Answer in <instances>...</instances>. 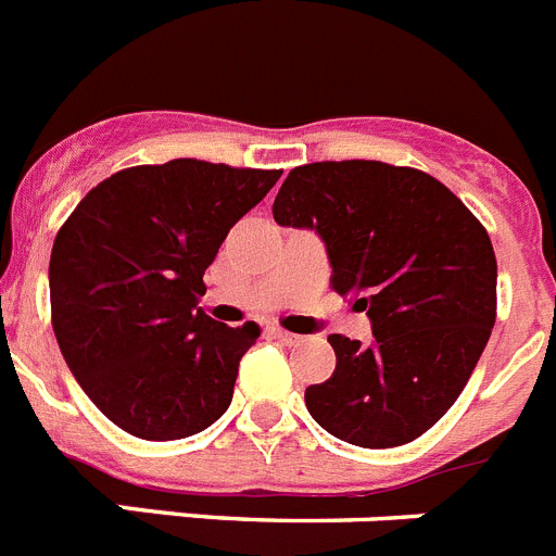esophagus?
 Instances as JSON below:
<instances>
[{"mask_svg": "<svg viewBox=\"0 0 556 556\" xmlns=\"http://www.w3.org/2000/svg\"><path fill=\"white\" fill-rule=\"evenodd\" d=\"M273 337H275V339H281L283 345H301V342H303L301 333L283 331V328H273Z\"/></svg>", "mask_w": 556, "mask_h": 556, "instance_id": "obj_1", "label": "esophagus"}]
</instances>
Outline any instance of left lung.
Masks as SVG:
<instances>
[{
	"mask_svg": "<svg viewBox=\"0 0 556 556\" xmlns=\"http://www.w3.org/2000/svg\"><path fill=\"white\" fill-rule=\"evenodd\" d=\"M278 225L326 242L331 287L367 312L372 342L331 333L337 370L306 390L308 415L362 448L412 443L454 406L495 326V253L454 191L412 166H294Z\"/></svg>",
	"mask_w": 556,
	"mask_h": 556,
	"instance_id": "left-lung-1",
	"label": "left lung"
}]
</instances>
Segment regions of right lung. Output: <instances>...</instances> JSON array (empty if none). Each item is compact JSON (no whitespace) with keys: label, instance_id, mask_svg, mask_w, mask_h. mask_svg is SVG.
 Instances as JSON below:
<instances>
[{"label":"right lung","instance_id":"add662e5","mask_svg":"<svg viewBox=\"0 0 556 556\" xmlns=\"http://www.w3.org/2000/svg\"><path fill=\"white\" fill-rule=\"evenodd\" d=\"M281 169L198 159L130 166L102 180L58 230L49 258L52 328L97 409L141 440L208 429L233 397L262 328H230L198 306L228 230Z\"/></svg>","mask_w":556,"mask_h":556}]
</instances>
